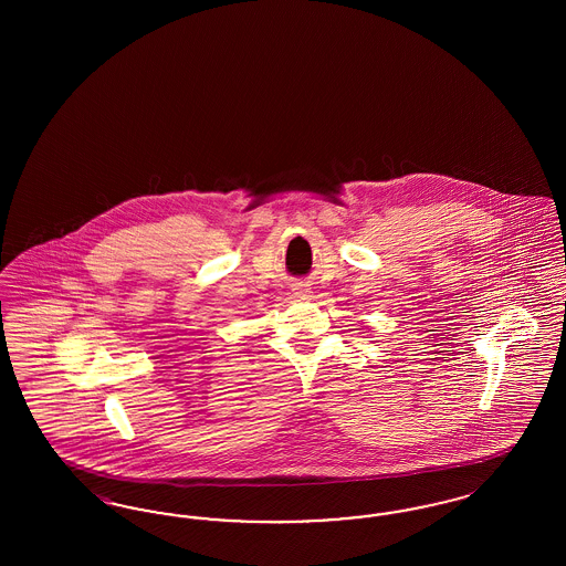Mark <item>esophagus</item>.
Wrapping results in <instances>:
<instances>
[{"instance_id":"34e87169","label":"esophagus","mask_w":566,"mask_h":566,"mask_svg":"<svg viewBox=\"0 0 566 566\" xmlns=\"http://www.w3.org/2000/svg\"><path fill=\"white\" fill-rule=\"evenodd\" d=\"M307 295H310V289H303V286L296 289V296H303V298H305Z\"/></svg>"}]
</instances>
